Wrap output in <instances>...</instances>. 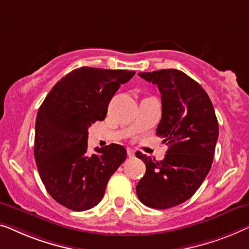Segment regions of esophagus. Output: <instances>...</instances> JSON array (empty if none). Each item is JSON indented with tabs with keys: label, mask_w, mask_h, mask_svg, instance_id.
<instances>
[{
	"label": "esophagus",
	"mask_w": 249,
	"mask_h": 249,
	"mask_svg": "<svg viewBox=\"0 0 249 249\" xmlns=\"http://www.w3.org/2000/svg\"><path fill=\"white\" fill-rule=\"evenodd\" d=\"M127 156L129 157V158H134L135 157V152H134V150L133 149H127Z\"/></svg>",
	"instance_id": "1"
}]
</instances>
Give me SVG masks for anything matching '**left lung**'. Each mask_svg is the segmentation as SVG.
Instances as JSON below:
<instances>
[{
    "label": "left lung",
    "mask_w": 249,
    "mask_h": 249,
    "mask_svg": "<svg viewBox=\"0 0 249 249\" xmlns=\"http://www.w3.org/2000/svg\"><path fill=\"white\" fill-rule=\"evenodd\" d=\"M139 75L158 86L162 117L157 135L169 148L161 161L135 153L146 167L136 194L149 208L169 209L191 198L211 169L218 120L208 93L184 72L168 69Z\"/></svg>",
    "instance_id": "left-lung-1"
}]
</instances>
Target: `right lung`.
I'll return each mask as SVG.
<instances>
[{"label": "right lung", "mask_w": 249, "mask_h": 249, "mask_svg": "<svg viewBox=\"0 0 249 249\" xmlns=\"http://www.w3.org/2000/svg\"><path fill=\"white\" fill-rule=\"evenodd\" d=\"M127 70L83 66L53 87L36 117L34 155L46 191L59 204L86 211L104 197L108 180L126 159L124 146L111 143L89 156L88 128L105 120Z\"/></svg>", "instance_id": "obj_1"}]
</instances>
